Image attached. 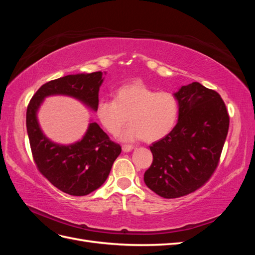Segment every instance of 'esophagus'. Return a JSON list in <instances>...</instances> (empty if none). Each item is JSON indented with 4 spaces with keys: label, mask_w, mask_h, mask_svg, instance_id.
Segmentation results:
<instances>
[{
    "label": "esophagus",
    "mask_w": 255,
    "mask_h": 255,
    "mask_svg": "<svg viewBox=\"0 0 255 255\" xmlns=\"http://www.w3.org/2000/svg\"><path fill=\"white\" fill-rule=\"evenodd\" d=\"M133 149H134V146L130 145V144H125V145H122L123 152H129V151H132Z\"/></svg>",
    "instance_id": "1"
}]
</instances>
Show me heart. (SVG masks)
Segmentation results:
<instances>
[{
	"mask_svg": "<svg viewBox=\"0 0 255 255\" xmlns=\"http://www.w3.org/2000/svg\"><path fill=\"white\" fill-rule=\"evenodd\" d=\"M96 116L113 136L120 133L128 117L130 126L121 134V140L154 142L166 137L175 127L179 102L170 92H156L142 83H133L116 90L114 100H100Z\"/></svg>",
	"mask_w": 255,
	"mask_h": 255,
	"instance_id": "b5f03b06",
	"label": "heart"
}]
</instances>
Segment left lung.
Segmentation results:
<instances>
[{
  "mask_svg": "<svg viewBox=\"0 0 255 255\" xmlns=\"http://www.w3.org/2000/svg\"><path fill=\"white\" fill-rule=\"evenodd\" d=\"M174 97L179 120L170 133L150 146L153 161L143 176L146 186L166 199L186 196L210 180L230 125L226 104L215 90L194 82Z\"/></svg>",
  "mask_w": 255,
  "mask_h": 255,
  "instance_id": "1",
  "label": "left lung"
}]
</instances>
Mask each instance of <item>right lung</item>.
<instances>
[{"label": "right lung", "instance_id": "right-lung-1", "mask_svg": "<svg viewBox=\"0 0 255 255\" xmlns=\"http://www.w3.org/2000/svg\"><path fill=\"white\" fill-rule=\"evenodd\" d=\"M101 71L71 74L43 84L30 99L26 111V129L33 158L39 172L56 188L71 196H86L106 181L121 146L112 141L97 122L89 123L83 139L63 145L45 137L37 119L44 98L64 95L96 111Z\"/></svg>", "mask_w": 255, "mask_h": 255}]
</instances>
